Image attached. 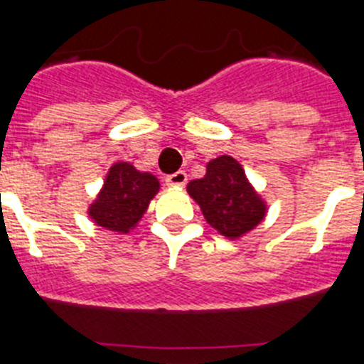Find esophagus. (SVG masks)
Here are the masks:
<instances>
[{"instance_id": "1", "label": "esophagus", "mask_w": 364, "mask_h": 364, "mask_svg": "<svg viewBox=\"0 0 364 364\" xmlns=\"http://www.w3.org/2000/svg\"><path fill=\"white\" fill-rule=\"evenodd\" d=\"M186 182H188V173L186 171H176L166 176V184L169 186H184Z\"/></svg>"}]
</instances>
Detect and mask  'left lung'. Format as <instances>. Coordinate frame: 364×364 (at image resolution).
Returning <instances> with one entry per match:
<instances>
[{
	"mask_svg": "<svg viewBox=\"0 0 364 364\" xmlns=\"http://www.w3.org/2000/svg\"><path fill=\"white\" fill-rule=\"evenodd\" d=\"M188 193L200 205L208 224L230 239L253 230L266 215V204L240 164L226 154L211 160L205 175L189 182Z\"/></svg>",
	"mask_w": 364,
	"mask_h": 364,
	"instance_id": "left-lung-1",
	"label": "left lung"
}]
</instances>
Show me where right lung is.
<instances>
[{"mask_svg":"<svg viewBox=\"0 0 364 364\" xmlns=\"http://www.w3.org/2000/svg\"><path fill=\"white\" fill-rule=\"evenodd\" d=\"M160 184L149 173L136 171L131 164L118 162L109 169L104 189L89 215L102 228L127 233L146 213Z\"/></svg>","mask_w":364,"mask_h":364,"instance_id":"1","label":"right lung"}]
</instances>
